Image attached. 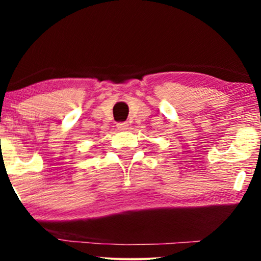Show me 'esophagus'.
Wrapping results in <instances>:
<instances>
[{
    "instance_id": "esophagus-1",
    "label": "esophagus",
    "mask_w": 261,
    "mask_h": 261,
    "mask_svg": "<svg viewBox=\"0 0 261 261\" xmlns=\"http://www.w3.org/2000/svg\"><path fill=\"white\" fill-rule=\"evenodd\" d=\"M116 126H118L119 130H127L128 124H127V122H119V124L116 125Z\"/></svg>"
}]
</instances>
